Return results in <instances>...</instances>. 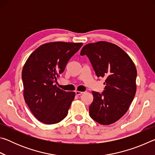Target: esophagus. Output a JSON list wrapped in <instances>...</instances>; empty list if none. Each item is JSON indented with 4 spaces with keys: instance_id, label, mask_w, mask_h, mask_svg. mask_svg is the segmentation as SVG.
Masks as SVG:
<instances>
[{
    "instance_id": "34e87169",
    "label": "esophagus",
    "mask_w": 155,
    "mask_h": 155,
    "mask_svg": "<svg viewBox=\"0 0 155 155\" xmlns=\"http://www.w3.org/2000/svg\"><path fill=\"white\" fill-rule=\"evenodd\" d=\"M83 92H82V91H76V95L77 96H80L82 94Z\"/></svg>"
}]
</instances>
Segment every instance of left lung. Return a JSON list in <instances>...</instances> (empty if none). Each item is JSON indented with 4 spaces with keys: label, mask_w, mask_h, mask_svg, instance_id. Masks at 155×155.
I'll return each instance as SVG.
<instances>
[{
    "label": "left lung",
    "mask_w": 155,
    "mask_h": 155,
    "mask_svg": "<svg viewBox=\"0 0 155 155\" xmlns=\"http://www.w3.org/2000/svg\"><path fill=\"white\" fill-rule=\"evenodd\" d=\"M81 55H87L98 78H104L102 93L92 91L90 115L99 124L117 121L129 108L136 92L137 70L130 57L119 46L107 41L86 44Z\"/></svg>",
    "instance_id": "8db88e82"
}]
</instances>
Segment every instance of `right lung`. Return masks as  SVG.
Returning a JSON list of instances; mask_svg holds the SVG:
<instances>
[{
	"mask_svg": "<svg viewBox=\"0 0 155 155\" xmlns=\"http://www.w3.org/2000/svg\"><path fill=\"white\" fill-rule=\"evenodd\" d=\"M82 43L56 41L41 45L26 61L22 72L25 103L39 121L58 123L67 116L75 92L55 85L68 61Z\"/></svg>",
	"mask_w": 155,
	"mask_h": 155,
	"instance_id": "1",
	"label": "right lung"
}]
</instances>
